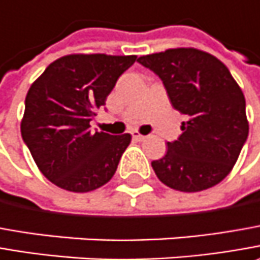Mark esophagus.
I'll list each match as a JSON object with an SVG mask.
<instances>
[{"instance_id":"34e87169","label":"esophagus","mask_w":260,"mask_h":260,"mask_svg":"<svg viewBox=\"0 0 260 260\" xmlns=\"http://www.w3.org/2000/svg\"><path fill=\"white\" fill-rule=\"evenodd\" d=\"M132 138L135 139V141H144V139H147V137L142 135V134H139L138 131H134L132 132Z\"/></svg>"}]
</instances>
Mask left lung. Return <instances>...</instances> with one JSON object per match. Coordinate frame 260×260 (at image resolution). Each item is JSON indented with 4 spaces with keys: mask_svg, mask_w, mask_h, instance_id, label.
<instances>
[{
    "mask_svg": "<svg viewBox=\"0 0 260 260\" xmlns=\"http://www.w3.org/2000/svg\"><path fill=\"white\" fill-rule=\"evenodd\" d=\"M166 86L171 105L185 115L183 134L167 142V154L151 162L161 183L196 192L219 184L236 164L249 134L242 89L219 58L181 47L141 56Z\"/></svg>",
    "mask_w": 260,
    "mask_h": 260,
    "instance_id": "left-lung-1",
    "label": "left lung"
}]
</instances>
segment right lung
I'll return each instance as SVG.
<instances>
[{"mask_svg": "<svg viewBox=\"0 0 260 260\" xmlns=\"http://www.w3.org/2000/svg\"><path fill=\"white\" fill-rule=\"evenodd\" d=\"M137 56L69 54L28 89L21 137L43 175L57 187L87 192L115 174L131 135L93 132L90 121Z\"/></svg>", "mask_w": 260, "mask_h": 260, "instance_id": "right-lung-1", "label": "right lung"}]
</instances>
